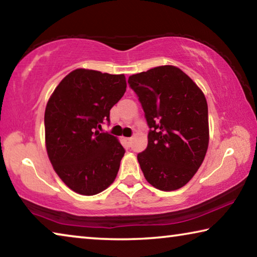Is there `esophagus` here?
<instances>
[{"label": "esophagus", "mask_w": 257, "mask_h": 257, "mask_svg": "<svg viewBox=\"0 0 257 257\" xmlns=\"http://www.w3.org/2000/svg\"><path fill=\"white\" fill-rule=\"evenodd\" d=\"M124 142H125V144H127L128 146H130V145H132V143H133V138L132 137L124 138Z\"/></svg>", "instance_id": "obj_1"}]
</instances>
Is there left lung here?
Wrapping results in <instances>:
<instances>
[{"label":"left lung","mask_w":257,"mask_h":257,"mask_svg":"<svg viewBox=\"0 0 257 257\" xmlns=\"http://www.w3.org/2000/svg\"><path fill=\"white\" fill-rule=\"evenodd\" d=\"M149 125V144L137 160L146 180L170 191L185 186L208 146L206 98L179 68L161 66L129 77Z\"/></svg>","instance_id":"1"}]
</instances>
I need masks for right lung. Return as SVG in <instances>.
Here are the masks:
<instances>
[{"mask_svg": "<svg viewBox=\"0 0 257 257\" xmlns=\"http://www.w3.org/2000/svg\"><path fill=\"white\" fill-rule=\"evenodd\" d=\"M123 75L77 69L61 80L47 102V155L69 188L92 196L114 181L124 154L114 136L102 133L110 110L125 92Z\"/></svg>", "mask_w": 257, "mask_h": 257, "instance_id": "1", "label": "right lung"}]
</instances>
